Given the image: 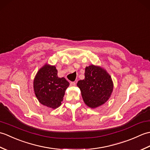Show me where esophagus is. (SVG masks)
Returning <instances> with one entry per match:
<instances>
[{"mask_svg":"<svg viewBox=\"0 0 150 150\" xmlns=\"http://www.w3.org/2000/svg\"><path fill=\"white\" fill-rule=\"evenodd\" d=\"M75 85H76V83H75V82H70V86L74 87V86H75Z\"/></svg>","mask_w":150,"mask_h":150,"instance_id":"34e87169","label":"esophagus"}]
</instances>
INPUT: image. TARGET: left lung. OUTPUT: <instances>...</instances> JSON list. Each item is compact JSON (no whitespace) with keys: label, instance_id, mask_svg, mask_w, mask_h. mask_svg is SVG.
<instances>
[{"label":"left lung","instance_id":"left-lung-1","mask_svg":"<svg viewBox=\"0 0 150 150\" xmlns=\"http://www.w3.org/2000/svg\"><path fill=\"white\" fill-rule=\"evenodd\" d=\"M84 76V79L79 81L77 85L86 105L94 109L106 103L113 90L110 75L104 68L91 64L86 67Z\"/></svg>","mask_w":150,"mask_h":150}]
</instances>
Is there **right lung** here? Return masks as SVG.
Here are the masks:
<instances>
[{"label": "right lung", "mask_w": 150, "mask_h": 150, "mask_svg": "<svg viewBox=\"0 0 150 150\" xmlns=\"http://www.w3.org/2000/svg\"><path fill=\"white\" fill-rule=\"evenodd\" d=\"M69 86L65 78L58 77L55 66L47 63L39 69L33 80L34 93L38 100L51 109H56L61 105Z\"/></svg>", "instance_id": "obj_1"}]
</instances>
